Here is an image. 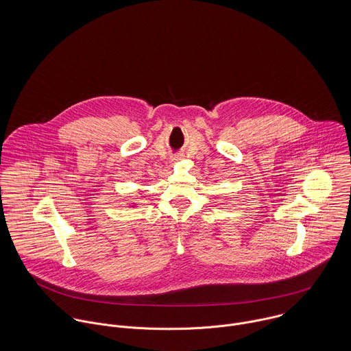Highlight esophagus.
Here are the masks:
<instances>
[{
  "label": "esophagus",
  "mask_w": 351,
  "mask_h": 351,
  "mask_svg": "<svg viewBox=\"0 0 351 351\" xmlns=\"http://www.w3.org/2000/svg\"><path fill=\"white\" fill-rule=\"evenodd\" d=\"M181 156H178V155H174L173 158H171V160H178Z\"/></svg>",
  "instance_id": "34e87169"
}]
</instances>
